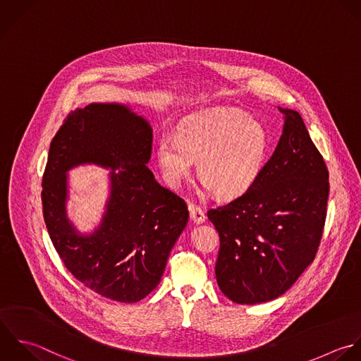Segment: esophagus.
<instances>
[{
	"instance_id": "esophagus-1",
	"label": "esophagus",
	"mask_w": 361,
	"mask_h": 361,
	"mask_svg": "<svg viewBox=\"0 0 361 361\" xmlns=\"http://www.w3.org/2000/svg\"><path fill=\"white\" fill-rule=\"evenodd\" d=\"M190 218H191V221L194 222V224H197V225H200V224H202L204 221H205V214H204V211L200 208V207H197V205H190Z\"/></svg>"
}]
</instances>
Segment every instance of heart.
Instances as JSON below:
<instances>
[{
	"mask_svg": "<svg viewBox=\"0 0 361 361\" xmlns=\"http://www.w3.org/2000/svg\"><path fill=\"white\" fill-rule=\"evenodd\" d=\"M269 154L266 128L245 112L216 108L181 121L176 135L164 133L157 143L156 157L166 183L180 188L192 173L202 188L221 198L246 194L259 180Z\"/></svg>",
	"mask_w": 361,
	"mask_h": 361,
	"instance_id": "heart-1",
	"label": "heart"
}]
</instances>
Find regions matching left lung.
<instances>
[{
	"mask_svg": "<svg viewBox=\"0 0 361 361\" xmlns=\"http://www.w3.org/2000/svg\"><path fill=\"white\" fill-rule=\"evenodd\" d=\"M284 118L277 147L259 180L228 205L208 211L221 247V291L236 304L283 295L314 262L326 219L329 171L301 115Z\"/></svg>",
	"mask_w": 361,
	"mask_h": 361,
	"instance_id": "obj_1",
	"label": "left lung"
}]
</instances>
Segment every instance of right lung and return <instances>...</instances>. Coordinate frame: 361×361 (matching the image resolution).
I'll return each mask as SVG.
<instances>
[{"mask_svg":"<svg viewBox=\"0 0 361 361\" xmlns=\"http://www.w3.org/2000/svg\"><path fill=\"white\" fill-rule=\"evenodd\" d=\"M149 121L121 102H92L73 111L49 149L42 180L43 218L67 270L94 293L137 302L160 283L169 255L188 222L183 198L160 185L146 166ZM92 164L109 169L100 224L80 233L68 218V171Z\"/></svg>","mask_w":361,"mask_h":361,"instance_id":"1","label":"right lung"}]
</instances>
